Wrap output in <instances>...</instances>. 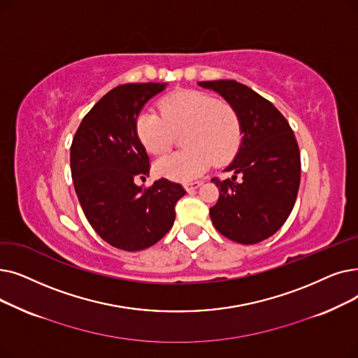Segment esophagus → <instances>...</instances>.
<instances>
[{
	"label": "esophagus",
	"instance_id": "obj_1",
	"mask_svg": "<svg viewBox=\"0 0 358 358\" xmlns=\"http://www.w3.org/2000/svg\"><path fill=\"white\" fill-rule=\"evenodd\" d=\"M199 186H201V182H199V180L186 182V183H185V188H186V191H188V192H191V191H194V189L199 188Z\"/></svg>",
	"mask_w": 358,
	"mask_h": 358
}]
</instances>
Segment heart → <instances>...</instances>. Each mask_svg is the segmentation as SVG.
Returning a JSON list of instances; mask_svg holds the SVG:
<instances>
[{
    "mask_svg": "<svg viewBox=\"0 0 358 358\" xmlns=\"http://www.w3.org/2000/svg\"><path fill=\"white\" fill-rule=\"evenodd\" d=\"M160 113L144 110L135 121V132L152 156H164L183 134V151L163 157L156 172L173 180H191L211 166L234 157L242 141L237 112L224 101L198 90H180L160 100Z\"/></svg>",
    "mask_w": 358,
    "mask_h": 358,
    "instance_id": "b5f03b06",
    "label": "heart"
}]
</instances>
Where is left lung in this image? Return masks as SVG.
<instances>
[{
  "instance_id": "8db88e82",
  "label": "left lung",
  "mask_w": 358,
  "mask_h": 358,
  "mask_svg": "<svg viewBox=\"0 0 358 358\" xmlns=\"http://www.w3.org/2000/svg\"><path fill=\"white\" fill-rule=\"evenodd\" d=\"M237 112L242 144L226 169L231 179L211 182L220 191L210 208L214 227L227 239L255 245L280 230L290 215L300 185V151L292 127L269 100L234 80L199 81ZM243 180L236 182V175Z\"/></svg>"
}]
</instances>
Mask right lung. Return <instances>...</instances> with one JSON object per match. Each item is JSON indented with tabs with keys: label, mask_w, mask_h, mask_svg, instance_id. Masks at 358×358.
Returning <instances> with one entry per match:
<instances>
[{
	"label": "right lung",
	"mask_w": 358,
	"mask_h": 358,
	"mask_svg": "<svg viewBox=\"0 0 358 358\" xmlns=\"http://www.w3.org/2000/svg\"><path fill=\"white\" fill-rule=\"evenodd\" d=\"M166 83H131L101 97L74 135L70 163L76 194L94 231L113 248L135 252L156 245L172 229L180 183L159 179L148 188L150 159L135 121Z\"/></svg>",
	"instance_id": "1"
}]
</instances>
